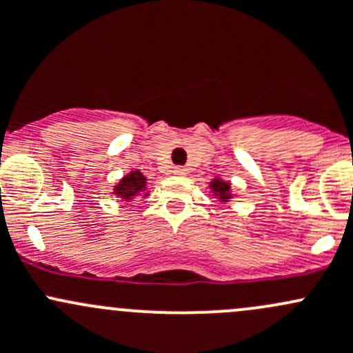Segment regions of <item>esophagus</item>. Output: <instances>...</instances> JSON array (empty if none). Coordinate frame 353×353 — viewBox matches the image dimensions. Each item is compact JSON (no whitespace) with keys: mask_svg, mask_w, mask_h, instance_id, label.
I'll use <instances>...</instances> for the list:
<instances>
[{"mask_svg":"<svg viewBox=\"0 0 353 353\" xmlns=\"http://www.w3.org/2000/svg\"><path fill=\"white\" fill-rule=\"evenodd\" d=\"M172 173H173V175H176V176H185V175H187V170H185L183 166H175V168L172 170Z\"/></svg>","mask_w":353,"mask_h":353,"instance_id":"34e87169","label":"esophagus"}]
</instances>
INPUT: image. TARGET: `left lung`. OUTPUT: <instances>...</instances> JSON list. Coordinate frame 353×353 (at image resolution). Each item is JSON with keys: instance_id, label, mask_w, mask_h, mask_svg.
Instances as JSON below:
<instances>
[{"instance_id": "8db88e82", "label": "left lung", "mask_w": 353, "mask_h": 353, "mask_svg": "<svg viewBox=\"0 0 353 353\" xmlns=\"http://www.w3.org/2000/svg\"><path fill=\"white\" fill-rule=\"evenodd\" d=\"M210 190H212L214 197L219 199V202H230L232 199V192H231V183L228 181L221 180L219 176L214 178L212 181L209 183Z\"/></svg>"}]
</instances>
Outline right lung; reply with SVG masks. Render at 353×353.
Masks as SVG:
<instances>
[{
	"label": "right lung",
	"instance_id": "obj_1",
	"mask_svg": "<svg viewBox=\"0 0 353 353\" xmlns=\"http://www.w3.org/2000/svg\"><path fill=\"white\" fill-rule=\"evenodd\" d=\"M146 183H148L146 176H144L139 170H134V172L127 173V175L123 176L117 185H115L114 194L125 202H130L134 197H137V195L141 194H143L144 197H148L150 192L146 190L148 188Z\"/></svg>",
	"mask_w": 353,
	"mask_h": 353
}]
</instances>
